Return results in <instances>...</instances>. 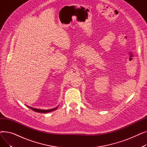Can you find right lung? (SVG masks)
I'll return each mask as SVG.
<instances>
[{
  "mask_svg": "<svg viewBox=\"0 0 147 147\" xmlns=\"http://www.w3.org/2000/svg\"><path fill=\"white\" fill-rule=\"evenodd\" d=\"M27 107H28L29 109H30L31 110H33L34 111H36L37 113H49V112H51V111H53L54 110H55L57 109H58V107H55L54 108V109H49V110H42V109H35V108H33L32 107H30V106H28V105H26Z\"/></svg>",
  "mask_w": 147,
  "mask_h": 147,
  "instance_id": "right-lung-1",
  "label": "right lung"
}]
</instances>
